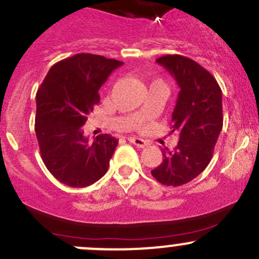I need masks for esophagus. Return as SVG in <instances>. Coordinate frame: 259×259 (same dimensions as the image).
Listing matches in <instances>:
<instances>
[{"instance_id": "34e87169", "label": "esophagus", "mask_w": 259, "mask_h": 259, "mask_svg": "<svg viewBox=\"0 0 259 259\" xmlns=\"http://www.w3.org/2000/svg\"><path fill=\"white\" fill-rule=\"evenodd\" d=\"M128 141L135 146H137L138 148H143L147 146V142H146L145 140H142V138L140 137H135V136H133V137H128Z\"/></svg>"}]
</instances>
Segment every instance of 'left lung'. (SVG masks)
Masks as SVG:
<instances>
[{"label":"left lung","mask_w":259,"mask_h":259,"mask_svg":"<svg viewBox=\"0 0 259 259\" xmlns=\"http://www.w3.org/2000/svg\"><path fill=\"white\" fill-rule=\"evenodd\" d=\"M156 61L180 88L171 118L179 142L172 151L161 150L162 162L151 174L162 185L180 186L203 172L213 157L223 128L222 89L206 69L186 56L165 55Z\"/></svg>","instance_id":"obj_1"}]
</instances>
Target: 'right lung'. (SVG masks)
I'll list each match as a JSON object with an SVG mask.
<instances>
[{"mask_svg":"<svg viewBox=\"0 0 259 259\" xmlns=\"http://www.w3.org/2000/svg\"><path fill=\"white\" fill-rule=\"evenodd\" d=\"M122 61L76 54L51 66L36 93L35 132L51 175L71 188H85L106 175L118 145L111 135L89 142L81 127L99 103L98 91Z\"/></svg>","mask_w":259,"mask_h":259,"instance_id":"1","label":"right lung"}]
</instances>
